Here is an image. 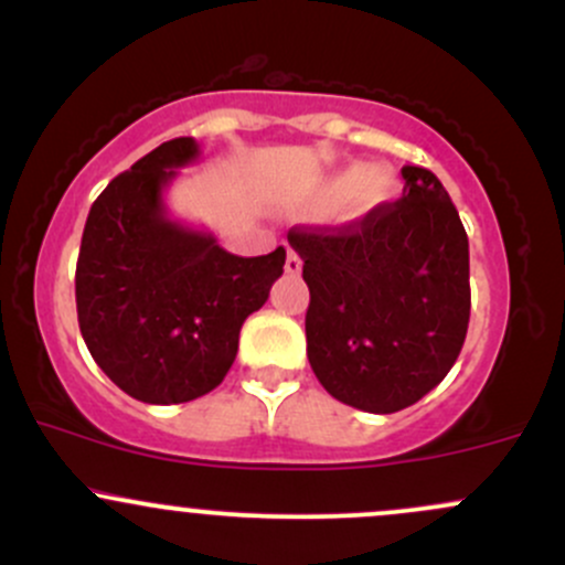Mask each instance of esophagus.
<instances>
[{"label": "esophagus", "instance_id": "1", "mask_svg": "<svg viewBox=\"0 0 565 565\" xmlns=\"http://www.w3.org/2000/svg\"><path fill=\"white\" fill-rule=\"evenodd\" d=\"M284 268H287L289 276H297V273L302 270V259H300V254L289 249V252H287V265H284Z\"/></svg>", "mask_w": 565, "mask_h": 565}]
</instances>
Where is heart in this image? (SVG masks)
<instances>
[{"instance_id":"b5f03b06","label":"heart","mask_w":565,"mask_h":565,"mask_svg":"<svg viewBox=\"0 0 565 565\" xmlns=\"http://www.w3.org/2000/svg\"><path fill=\"white\" fill-rule=\"evenodd\" d=\"M399 195V177L392 166L351 163L330 173L313 195L321 212L340 209L343 220H364L377 209L388 206Z\"/></svg>"}]
</instances>
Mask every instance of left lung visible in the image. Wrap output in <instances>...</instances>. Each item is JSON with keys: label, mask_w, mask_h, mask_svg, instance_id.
Returning a JSON list of instances; mask_svg holds the SVG:
<instances>
[{"label": "left lung", "mask_w": 565, "mask_h": 565, "mask_svg": "<svg viewBox=\"0 0 565 565\" xmlns=\"http://www.w3.org/2000/svg\"><path fill=\"white\" fill-rule=\"evenodd\" d=\"M396 203L343 227L289 231L311 289L308 362L334 399L396 413L429 394L469 327V238L448 190L405 166Z\"/></svg>", "instance_id": "1"}]
</instances>
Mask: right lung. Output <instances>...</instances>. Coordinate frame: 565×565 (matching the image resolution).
Masks as SVG:
<instances>
[{
	"mask_svg": "<svg viewBox=\"0 0 565 565\" xmlns=\"http://www.w3.org/2000/svg\"><path fill=\"white\" fill-rule=\"evenodd\" d=\"M201 154L195 139L163 141L90 206L79 244L77 321L98 367L150 405L198 399L222 383L246 316L268 300L287 249L235 257L212 233L166 212L163 192Z\"/></svg>",
	"mask_w": 565,
	"mask_h": 565,
	"instance_id": "obj_1",
	"label": "right lung"
}]
</instances>
